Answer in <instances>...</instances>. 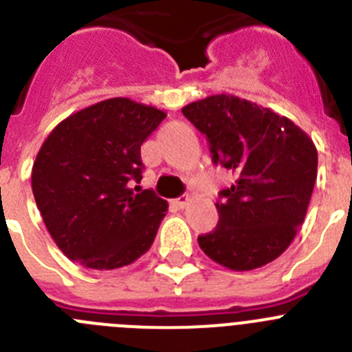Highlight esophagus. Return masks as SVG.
Masks as SVG:
<instances>
[{"label": "esophagus", "mask_w": 352, "mask_h": 352, "mask_svg": "<svg viewBox=\"0 0 352 352\" xmlns=\"http://www.w3.org/2000/svg\"><path fill=\"white\" fill-rule=\"evenodd\" d=\"M188 203H190V195L188 194H183L182 197H178L176 201H174V204H176L178 208H185Z\"/></svg>", "instance_id": "esophagus-1"}]
</instances>
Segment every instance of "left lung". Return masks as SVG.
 <instances>
[{"label": "left lung", "mask_w": 352, "mask_h": 352, "mask_svg": "<svg viewBox=\"0 0 352 352\" xmlns=\"http://www.w3.org/2000/svg\"><path fill=\"white\" fill-rule=\"evenodd\" d=\"M182 113L206 135L214 166L236 176L214 204L219 226L199 236V247L234 272L275 261L296 236L312 197V139L285 116L234 95L208 96Z\"/></svg>", "instance_id": "obj_1"}]
</instances>
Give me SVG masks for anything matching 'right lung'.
<instances>
[{
    "instance_id": "obj_1",
    "label": "right lung",
    "mask_w": 352,
    "mask_h": 352,
    "mask_svg": "<svg viewBox=\"0 0 352 352\" xmlns=\"http://www.w3.org/2000/svg\"><path fill=\"white\" fill-rule=\"evenodd\" d=\"M166 113L109 98L72 114L40 148L31 188L49 234L93 270L132 264L149 250L169 208L142 179L141 146Z\"/></svg>"
}]
</instances>
